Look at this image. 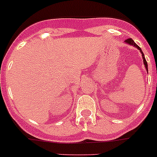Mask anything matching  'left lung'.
<instances>
[{
    "mask_svg": "<svg viewBox=\"0 0 157 157\" xmlns=\"http://www.w3.org/2000/svg\"><path fill=\"white\" fill-rule=\"evenodd\" d=\"M124 42H125L127 44H129V45H132V46H133V47H136V48H137V49H139V51H140L141 54H142V59H143V63H144V64H145V67H146V70H147V71H148V64H147V61H146V58H145L144 54H143V52H142V50H141L140 47H139V46H138L137 44H136V43L134 42V40H132V39H131V38L127 39V40H126L125 41H124Z\"/></svg>",
    "mask_w": 157,
    "mask_h": 157,
    "instance_id": "1",
    "label": "left lung"
}]
</instances>
